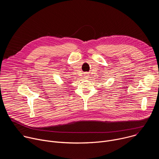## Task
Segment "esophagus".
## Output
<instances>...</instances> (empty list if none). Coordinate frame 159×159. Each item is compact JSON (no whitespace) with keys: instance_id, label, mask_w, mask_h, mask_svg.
<instances>
[{"instance_id":"obj_1","label":"esophagus","mask_w":159,"mask_h":159,"mask_svg":"<svg viewBox=\"0 0 159 159\" xmlns=\"http://www.w3.org/2000/svg\"><path fill=\"white\" fill-rule=\"evenodd\" d=\"M84 77H85V78H87V75H85Z\"/></svg>"}]
</instances>
